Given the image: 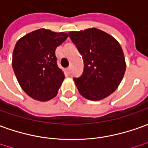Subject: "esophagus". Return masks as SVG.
Segmentation results:
<instances>
[{"label":"esophagus","instance_id":"34e87169","mask_svg":"<svg viewBox=\"0 0 148 148\" xmlns=\"http://www.w3.org/2000/svg\"><path fill=\"white\" fill-rule=\"evenodd\" d=\"M66 71H67V73H68V74H70V72H71V67H68V68L66 69Z\"/></svg>","mask_w":148,"mask_h":148}]
</instances>
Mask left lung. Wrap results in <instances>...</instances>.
<instances>
[{"mask_svg":"<svg viewBox=\"0 0 148 148\" xmlns=\"http://www.w3.org/2000/svg\"><path fill=\"white\" fill-rule=\"evenodd\" d=\"M84 60V72L74 78L80 95L91 101L110 96L123 80L127 64L123 49L110 34L97 28L68 33Z\"/></svg>","mask_w":148,"mask_h":148,"instance_id":"obj_1","label":"left lung"}]
</instances>
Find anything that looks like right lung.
I'll list each match as a JSON object with an SVG mask.
<instances>
[{
  "label": "right lung",
  "instance_id": "add662e5",
  "mask_svg": "<svg viewBox=\"0 0 148 148\" xmlns=\"http://www.w3.org/2000/svg\"><path fill=\"white\" fill-rule=\"evenodd\" d=\"M68 37L64 32L38 29L17 42L13 69L23 91L33 99L46 101L57 95L65 76L57 65L55 52Z\"/></svg>",
  "mask_w": 148,
  "mask_h": 148
}]
</instances>
